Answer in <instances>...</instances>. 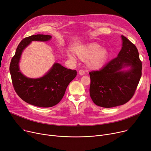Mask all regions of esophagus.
<instances>
[{"label":"esophagus","mask_w":151,"mask_h":151,"mask_svg":"<svg viewBox=\"0 0 151 151\" xmlns=\"http://www.w3.org/2000/svg\"><path fill=\"white\" fill-rule=\"evenodd\" d=\"M79 74H80V75H84V74H85L84 71L83 70H79Z\"/></svg>","instance_id":"34e87169"}]
</instances>
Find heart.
Returning <instances> with one entry per match:
<instances>
[{"mask_svg":"<svg viewBox=\"0 0 151 151\" xmlns=\"http://www.w3.org/2000/svg\"><path fill=\"white\" fill-rule=\"evenodd\" d=\"M78 58L81 60H87L86 64L88 68L93 70L99 69L105 64L108 58V51L100 45L92 43L81 47L76 51ZM71 59H73L70 55Z\"/></svg>","mask_w":151,"mask_h":151,"instance_id":"obj_1","label":"heart"}]
</instances>
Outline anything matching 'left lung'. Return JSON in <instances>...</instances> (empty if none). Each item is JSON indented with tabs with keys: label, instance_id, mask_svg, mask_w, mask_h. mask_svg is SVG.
<instances>
[{
	"label": "left lung",
	"instance_id": "1",
	"mask_svg": "<svg viewBox=\"0 0 151 151\" xmlns=\"http://www.w3.org/2000/svg\"><path fill=\"white\" fill-rule=\"evenodd\" d=\"M122 47L117 57L100 70L89 72L90 96L95 104L113 108L128 102L134 96L141 76L142 62L136 46L122 35ZM131 69L124 72L125 66Z\"/></svg>",
	"mask_w": 151,
	"mask_h": 151
}]
</instances>
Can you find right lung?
I'll use <instances>...</instances> for the list:
<instances>
[{"instance_id":"right-lung-1","label":"right lung","mask_w":151,"mask_h":151,"mask_svg":"<svg viewBox=\"0 0 151 151\" xmlns=\"http://www.w3.org/2000/svg\"><path fill=\"white\" fill-rule=\"evenodd\" d=\"M51 35L38 34L24 38L18 45L10 65L14 89L24 101L36 106L52 107L62 100L69 83L76 76V71L55 63L47 73L40 78L24 76L19 69V61L23 50L32 41H47Z\"/></svg>"}]
</instances>
